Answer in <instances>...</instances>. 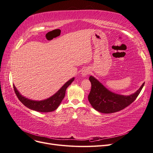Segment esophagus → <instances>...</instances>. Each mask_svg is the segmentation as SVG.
I'll use <instances>...</instances> for the list:
<instances>
[{
	"label": "esophagus",
	"instance_id": "obj_1",
	"mask_svg": "<svg viewBox=\"0 0 153 153\" xmlns=\"http://www.w3.org/2000/svg\"><path fill=\"white\" fill-rule=\"evenodd\" d=\"M89 73H90V70L87 68H84L82 71V75L83 76H85L89 75Z\"/></svg>",
	"mask_w": 153,
	"mask_h": 153
}]
</instances>
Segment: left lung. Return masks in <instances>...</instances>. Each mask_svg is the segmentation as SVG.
Listing matches in <instances>:
<instances>
[{
  "mask_svg": "<svg viewBox=\"0 0 153 153\" xmlns=\"http://www.w3.org/2000/svg\"><path fill=\"white\" fill-rule=\"evenodd\" d=\"M89 80L91 83V90L88 100L95 110L104 114L117 112L127 107L136 100L145 84L143 83L134 94L124 96L110 91L92 76L89 77Z\"/></svg>",
  "mask_w": 153,
  "mask_h": 153,
  "instance_id": "1",
  "label": "left lung"
}]
</instances>
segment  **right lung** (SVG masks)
Here are the masks:
<instances>
[{"mask_svg": "<svg viewBox=\"0 0 153 153\" xmlns=\"http://www.w3.org/2000/svg\"><path fill=\"white\" fill-rule=\"evenodd\" d=\"M74 79H75L74 78H71L54 95L47 100L42 101H34L27 99L20 94V92L18 91L14 85L13 88L18 100L27 108L38 111L39 112H50L56 110L59 105L61 104V101L65 96L66 89L73 82Z\"/></svg>", "mask_w": 153, "mask_h": 153, "instance_id": "obj_1", "label": "right lung"}]
</instances>
